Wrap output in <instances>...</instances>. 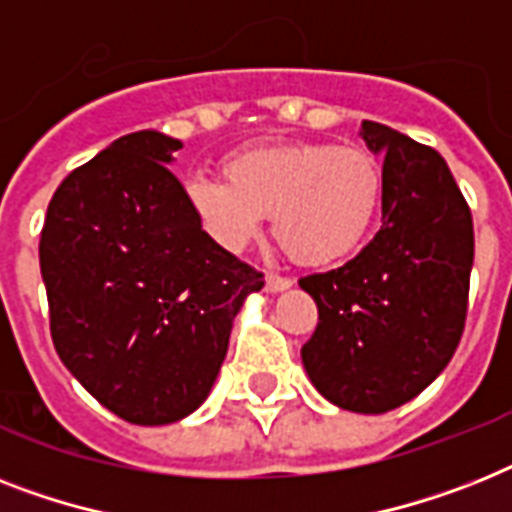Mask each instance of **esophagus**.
I'll return each mask as SVG.
<instances>
[{
    "instance_id": "34e87169",
    "label": "esophagus",
    "mask_w": 512,
    "mask_h": 512,
    "mask_svg": "<svg viewBox=\"0 0 512 512\" xmlns=\"http://www.w3.org/2000/svg\"><path fill=\"white\" fill-rule=\"evenodd\" d=\"M289 286H292V278L278 276V273H268V276H265V289H268L270 294L284 292V289H289Z\"/></svg>"
}]
</instances>
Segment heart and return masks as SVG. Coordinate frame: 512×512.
<instances>
[{"label": "heart", "instance_id": "b5f03b06", "mask_svg": "<svg viewBox=\"0 0 512 512\" xmlns=\"http://www.w3.org/2000/svg\"><path fill=\"white\" fill-rule=\"evenodd\" d=\"M226 178L194 176L186 202L220 247L242 249L273 215V236L305 265L336 263L368 239L384 197V170L357 144L289 141L244 149Z\"/></svg>", "mask_w": 512, "mask_h": 512}]
</instances>
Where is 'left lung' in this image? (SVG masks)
Listing matches in <instances>:
<instances>
[{"mask_svg": "<svg viewBox=\"0 0 512 512\" xmlns=\"http://www.w3.org/2000/svg\"><path fill=\"white\" fill-rule=\"evenodd\" d=\"M360 136L384 155L381 228L342 268L299 278L318 305L302 363L328 402L386 413L421 394L458 350L473 218L436 149L373 120Z\"/></svg>", "mask_w": 512, "mask_h": 512, "instance_id": "obj_1", "label": "left lung"}]
</instances>
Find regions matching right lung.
Instances as JSON below:
<instances>
[{
  "label": "right lung",
  "instance_id": "obj_1",
  "mask_svg": "<svg viewBox=\"0 0 512 512\" xmlns=\"http://www.w3.org/2000/svg\"><path fill=\"white\" fill-rule=\"evenodd\" d=\"M181 141L120 136L49 202L39 263L49 331L83 389L136 426L194 413L263 273L202 231L168 162Z\"/></svg>",
  "mask_w": 512,
  "mask_h": 512
}]
</instances>
